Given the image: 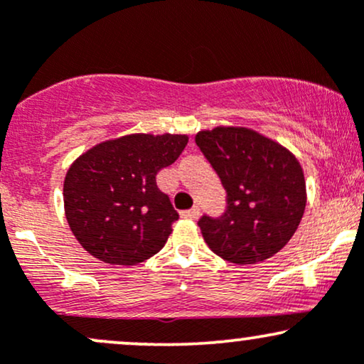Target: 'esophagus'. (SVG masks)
<instances>
[{"label":"esophagus","mask_w":364,"mask_h":364,"mask_svg":"<svg viewBox=\"0 0 364 364\" xmlns=\"http://www.w3.org/2000/svg\"><path fill=\"white\" fill-rule=\"evenodd\" d=\"M181 217H185V219H198L200 217V208L198 207H193L190 208V210H183L181 212Z\"/></svg>","instance_id":"esophagus-1"}]
</instances>
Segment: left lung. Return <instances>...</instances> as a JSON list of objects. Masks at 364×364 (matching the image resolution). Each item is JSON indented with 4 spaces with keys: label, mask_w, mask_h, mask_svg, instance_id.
<instances>
[{
    "label": "left lung",
    "mask_w": 364,
    "mask_h": 364,
    "mask_svg": "<svg viewBox=\"0 0 364 364\" xmlns=\"http://www.w3.org/2000/svg\"><path fill=\"white\" fill-rule=\"evenodd\" d=\"M195 141L228 193L223 217L198 220L208 248L237 265H253L281 252L306 207V181L294 154L245 127L202 129Z\"/></svg>",
    "instance_id": "8db88e82"
}]
</instances>
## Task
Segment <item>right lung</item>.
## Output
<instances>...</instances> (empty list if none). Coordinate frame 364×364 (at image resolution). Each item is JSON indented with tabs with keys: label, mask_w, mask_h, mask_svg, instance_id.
I'll return each mask as SVG.
<instances>
[{
	"label": "right lung",
	"mask_w": 364,
	"mask_h": 364,
	"mask_svg": "<svg viewBox=\"0 0 364 364\" xmlns=\"http://www.w3.org/2000/svg\"><path fill=\"white\" fill-rule=\"evenodd\" d=\"M188 135L132 133L85 150L66 171L65 215L85 252L136 265L161 252L178 220L156 176L179 157Z\"/></svg>",
	"instance_id": "add662e5"
}]
</instances>
